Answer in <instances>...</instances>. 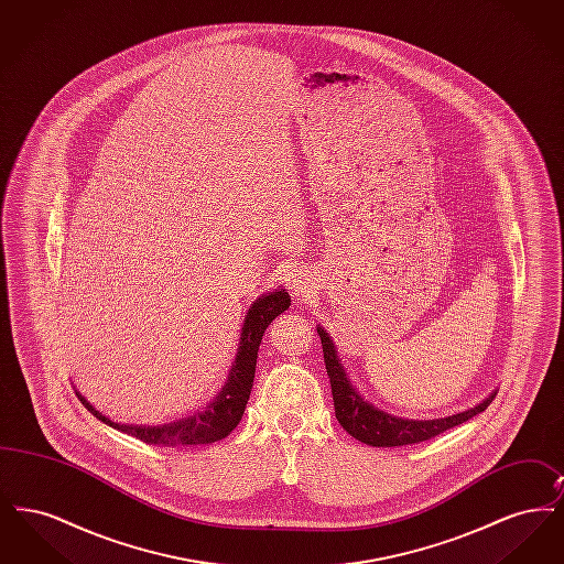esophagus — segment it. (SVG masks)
I'll use <instances>...</instances> for the list:
<instances>
[{
    "label": "esophagus",
    "mask_w": 564,
    "mask_h": 564,
    "mask_svg": "<svg viewBox=\"0 0 564 564\" xmlns=\"http://www.w3.org/2000/svg\"><path fill=\"white\" fill-rule=\"evenodd\" d=\"M308 292H313L311 279L306 274H297L294 281H292V294L297 295V297H304Z\"/></svg>",
    "instance_id": "esophagus-1"
}]
</instances>
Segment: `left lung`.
<instances>
[{
	"instance_id": "8db88e82",
	"label": "left lung",
	"mask_w": 564,
	"mask_h": 564,
	"mask_svg": "<svg viewBox=\"0 0 564 564\" xmlns=\"http://www.w3.org/2000/svg\"><path fill=\"white\" fill-rule=\"evenodd\" d=\"M317 332L322 338L323 359H325V370L332 384L336 419L343 425V430L368 446L391 448V446L427 442L431 437L474 419L495 400V393H492L490 398H486L480 405L471 410H465L460 414H453L446 419H433V421H408L400 416H391L359 398V393L352 389L349 378L338 361V355L334 350L329 336L323 332L322 327H317Z\"/></svg>"
}]
</instances>
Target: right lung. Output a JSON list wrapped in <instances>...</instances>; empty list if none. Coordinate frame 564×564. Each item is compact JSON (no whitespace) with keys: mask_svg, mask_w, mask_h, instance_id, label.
I'll return each instance as SVG.
<instances>
[{"mask_svg":"<svg viewBox=\"0 0 564 564\" xmlns=\"http://www.w3.org/2000/svg\"><path fill=\"white\" fill-rule=\"evenodd\" d=\"M290 304H292V297L285 290L270 292L269 295H262L258 302H253V306L249 308V313L245 317V325H242L241 347H239L235 368L230 372L224 391L217 395V400L205 412H198L184 421L169 423L161 427L120 425V423H113L106 419L99 410H95L82 398L80 393H76V395L84 403V408H88V412L95 414L99 421H104L113 430L124 431L145 444H154V446L156 444L159 446L214 444L239 425L242 412L249 402V395H251L253 376H256V359H258L262 336L272 319L279 317L281 313H285L290 308Z\"/></svg>","mask_w":564,"mask_h":564,"instance_id":"obj_1","label":"right lung"}]
</instances>
